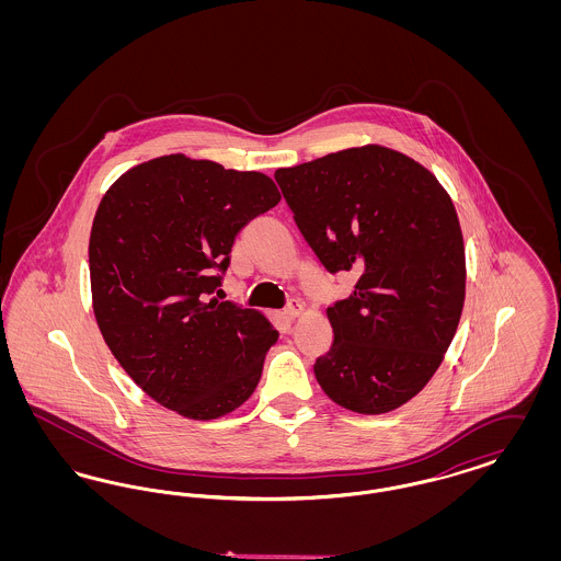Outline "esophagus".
Segmentation results:
<instances>
[{"label": "esophagus", "mask_w": 561, "mask_h": 561, "mask_svg": "<svg viewBox=\"0 0 561 561\" xmlns=\"http://www.w3.org/2000/svg\"><path fill=\"white\" fill-rule=\"evenodd\" d=\"M302 309H305V305L300 302V300H290L288 305H286V309H284V316L288 318V320H294V318H298L300 313H302Z\"/></svg>", "instance_id": "1"}]
</instances>
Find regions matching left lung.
Returning a JSON list of instances; mask_svg holds the SVG:
<instances>
[{
	"label": "left lung",
	"instance_id": "8db88e82",
	"mask_svg": "<svg viewBox=\"0 0 561 561\" xmlns=\"http://www.w3.org/2000/svg\"><path fill=\"white\" fill-rule=\"evenodd\" d=\"M302 238L355 288L328 307L334 343L313 373L359 414L412 400L450 347L465 305V243L453 199L419 161L366 145L275 170Z\"/></svg>",
	"mask_w": 561,
	"mask_h": 561
}]
</instances>
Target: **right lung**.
Here are the masks:
<instances>
[{
  "instance_id": "1",
  "label": "right lung",
  "mask_w": 561,
  "mask_h": 561,
  "mask_svg": "<svg viewBox=\"0 0 561 561\" xmlns=\"http://www.w3.org/2000/svg\"><path fill=\"white\" fill-rule=\"evenodd\" d=\"M279 199L261 172L174 153L134 165L99 204L88 256L101 334L134 382L185 419L233 412L261 380L277 330L210 294L241 227Z\"/></svg>"
}]
</instances>
